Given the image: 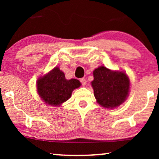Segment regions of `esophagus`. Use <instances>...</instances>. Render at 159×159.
Segmentation results:
<instances>
[{"instance_id":"obj_1","label":"esophagus","mask_w":159,"mask_h":159,"mask_svg":"<svg viewBox=\"0 0 159 159\" xmlns=\"http://www.w3.org/2000/svg\"><path fill=\"white\" fill-rule=\"evenodd\" d=\"M80 82H81V83L82 84V85H86V80L84 79V78H82V79H80Z\"/></svg>"}]
</instances>
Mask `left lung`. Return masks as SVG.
Instances as JSON below:
<instances>
[{
    "label": "left lung",
    "instance_id": "8db88e82",
    "mask_svg": "<svg viewBox=\"0 0 159 159\" xmlns=\"http://www.w3.org/2000/svg\"><path fill=\"white\" fill-rule=\"evenodd\" d=\"M91 82L97 102L106 108H114L125 101L129 90L130 82L123 71H111L101 66L93 71Z\"/></svg>",
    "mask_w": 159,
    "mask_h": 159
}]
</instances>
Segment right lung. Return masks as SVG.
I'll return each instance as SVG.
<instances>
[{"label": "right lung", "mask_w": 159, "mask_h": 159, "mask_svg": "<svg viewBox=\"0 0 159 159\" xmlns=\"http://www.w3.org/2000/svg\"><path fill=\"white\" fill-rule=\"evenodd\" d=\"M80 84V82L76 79L66 80L64 73L58 67H55L46 75L39 78L37 90L46 104L58 106L70 98L72 91Z\"/></svg>", "instance_id": "obj_1"}]
</instances>
